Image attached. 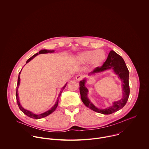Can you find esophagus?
<instances>
[{
    "instance_id": "obj_1",
    "label": "esophagus",
    "mask_w": 149,
    "mask_h": 149,
    "mask_svg": "<svg viewBox=\"0 0 149 149\" xmlns=\"http://www.w3.org/2000/svg\"><path fill=\"white\" fill-rule=\"evenodd\" d=\"M83 79V76L81 74H77L76 76V80L77 81H80Z\"/></svg>"
}]
</instances>
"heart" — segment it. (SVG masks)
Masks as SVG:
<instances>
[{
  "instance_id": "heart-1",
  "label": "heart",
  "mask_w": 149,
  "mask_h": 149,
  "mask_svg": "<svg viewBox=\"0 0 149 149\" xmlns=\"http://www.w3.org/2000/svg\"><path fill=\"white\" fill-rule=\"evenodd\" d=\"M106 58V54L103 50H85L78 54L77 61L80 64L89 63L93 67L99 66Z\"/></svg>"
}]
</instances>
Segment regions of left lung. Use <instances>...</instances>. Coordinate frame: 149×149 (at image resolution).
Wrapping results in <instances>:
<instances>
[{
    "mask_svg": "<svg viewBox=\"0 0 149 149\" xmlns=\"http://www.w3.org/2000/svg\"><path fill=\"white\" fill-rule=\"evenodd\" d=\"M112 69L120 80L122 84V98L118 101L114 102L112 106L108 107L105 109H100L95 106L88 97V89L85 86L86 80L84 79L80 81V92L81 99L85 106L91 109L102 114L108 115L116 112L125 106L127 102L130 94L129 87V72L126 63L123 58L115 53L114 51H110L106 62L101 67L96 68L92 72L88 74L89 76L96 73L103 72L108 70Z\"/></svg>",
    "mask_w": 149,
    "mask_h": 149,
    "instance_id": "obj_1",
    "label": "left lung"
}]
</instances>
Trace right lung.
<instances>
[{"mask_svg":"<svg viewBox=\"0 0 149 149\" xmlns=\"http://www.w3.org/2000/svg\"><path fill=\"white\" fill-rule=\"evenodd\" d=\"M54 50H46V49H43V50H40L38 53H36L34 55H33L32 57H31L29 59L27 60V61H26V64H27L29 62H30L32 59H33L36 56H37V55L38 54H46V53H54ZM26 65V64H25ZM21 69V70H22ZM21 71L19 72V76H18V83H17V91H16V98H17V103H18V107L19 108V109L21 110L27 116H28L29 117L31 118H33V119H41L42 118H45L48 115H49L50 114H51L52 112H53L57 108V107L58 106V100H59V97H60L61 96V94L62 93V92L63 91V90L64 89V88H65L66 85L67 84V83L64 85V86L61 89V91L60 92V93L58 96V97H57V102H56L55 104L49 110L42 113H40V114H36V113H33L32 112L29 111V110H27L26 109H24L23 107L22 106L21 103H20V102H19V96H18V87L19 86L20 84V74H21Z\"/></svg>","mask_w":149,"mask_h":149,"instance_id":"1","label":"right lung"}]
</instances>
